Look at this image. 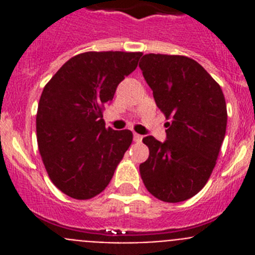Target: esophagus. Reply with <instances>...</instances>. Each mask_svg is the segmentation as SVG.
<instances>
[{"label": "esophagus", "mask_w": 255, "mask_h": 255, "mask_svg": "<svg viewBox=\"0 0 255 255\" xmlns=\"http://www.w3.org/2000/svg\"><path fill=\"white\" fill-rule=\"evenodd\" d=\"M141 139H143V136H141L140 134H136V132H134V141H136V143H140Z\"/></svg>", "instance_id": "esophagus-1"}]
</instances>
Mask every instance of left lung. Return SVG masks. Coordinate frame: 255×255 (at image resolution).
Wrapping results in <instances>:
<instances>
[{"instance_id": "left-lung-1", "label": "left lung", "mask_w": 255, "mask_h": 255, "mask_svg": "<svg viewBox=\"0 0 255 255\" xmlns=\"http://www.w3.org/2000/svg\"><path fill=\"white\" fill-rule=\"evenodd\" d=\"M139 67L170 120L163 143L143 138L149 157L139 166L141 180L157 199L184 202L203 189L215 168L226 134V101L215 79L186 56L148 53Z\"/></svg>"}]
</instances>
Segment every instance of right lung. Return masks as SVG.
Masks as SVG:
<instances>
[{
  "label": "right lung",
  "instance_id": "add662e5",
  "mask_svg": "<svg viewBox=\"0 0 255 255\" xmlns=\"http://www.w3.org/2000/svg\"><path fill=\"white\" fill-rule=\"evenodd\" d=\"M141 52H84L70 58L44 87L37 141L51 181L85 200L102 193L132 141L130 130L106 128L103 108L131 74Z\"/></svg>",
  "mask_w": 255,
  "mask_h": 255
}]
</instances>
